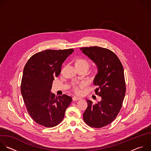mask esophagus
Returning <instances> with one entry per match:
<instances>
[{"mask_svg": "<svg viewBox=\"0 0 151 151\" xmlns=\"http://www.w3.org/2000/svg\"><path fill=\"white\" fill-rule=\"evenodd\" d=\"M81 98H78V97H76V96H73L72 98V99L73 101H78V100H80Z\"/></svg>", "mask_w": 151, "mask_h": 151, "instance_id": "obj_1", "label": "esophagus"}]
</instances>
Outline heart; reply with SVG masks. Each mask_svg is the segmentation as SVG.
I'll list each match as a JSON object with an SVG mask.
<instances>
[{
  "label": "heart",
  "instance_id": "b5f03b06",
  "mask_svg": "<svg viewBox=\"0 0 151 151\" xmlns=\"http://www.w3.org/2000/svg\"><path fill=\"white\" fill-rule=\"evenodd\" d=\"M75 65L77 69H88L89 67V62L85 59L83 58H77L75 60ZM95 75V74H93ZM85 83L84 82L79 83H73L70 86V89L75 94H80L81 93V89L85 86Z\"/></svg>",
  "mask_w": 151,
  "mask_h": 151
}]
</instances>
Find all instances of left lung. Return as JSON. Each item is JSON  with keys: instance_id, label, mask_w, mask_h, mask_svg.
I'll use <instances>...</instances> for the list:
<instances>
[{"instance_id": "left-lung-1", "label": "left lung", "mask_w": 151, "mask_h": 151, "mask_svg": "<svg viewBox=\"0 0 151 151\" xmlns=\"http://www.w3.org/2000/svg\"><path fill=\"white\" fill-rule=\"evenodd\" d=\"M96 65L93 80L95 92L101 101L93 104L86 99L88 107L83 119L88 126L101 128L110 124L117 116L126 93L123 67L116 55L109 49L97 46L80 48Z\"/></svg>"}]
</instances>
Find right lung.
Returning a JSON list of instances; mask_svg holds the SVG:
<instances>
[{
    "mask_svg": "<svg viewBox=\"0 0 151 151\" xmlns=\"http://www.w3.org/2000/svg\"><path fill=\"white\" fill-rule=\"evenodd\" d=\"M73 52V48L46 50L32 56L24 67L21 92L28 114L38 124L53 127L64 118L72 98L65 94L58 97L50 89L63 63Z\"/></svg>",
    "mask_w": 151,
    "mask_h": 151,
    "instance_id": "1",
    "label": "right lung"
}]
</instances>
